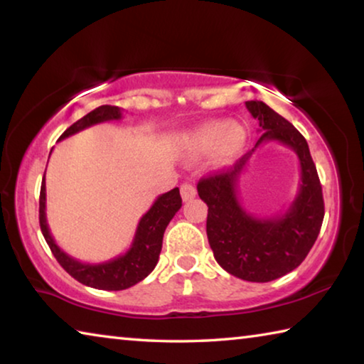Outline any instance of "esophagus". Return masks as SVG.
<instances>
[{
	"label": "esophagus",
	"mask_w": 364,
	"mask_h": 364,
	"mask_svg": "<svg viewBox=\"0 0 364 364\" xmlns=\"http://www.w3.org/2000/svg\"><path fill=\"white\" fill-rule=\"evenodd\" d=\"M180 191H181V197H183L184 202L194 199V197L197 196V189H196L194 184H191V183H183Z\"/></svg>",
	"instance_id": "1"
}]
</instances>
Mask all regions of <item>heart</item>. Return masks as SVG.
<instances>
[{
	"label": "heart",
	"instance_id": "obj_1",
	"mask_svg": "<svg viewBox=\"0 0 364 364\" xmlns=\"http://www.w3.org/2000/svg\"><path fill=\"white\" fill-rule=\"evenodd\" d=\"M245 143L247 130L242 123L212 119L184 133L181 147L188 160L210 156V164L215 168H226L239 157Z\"/></svg>",
	"mask_w": 364,
	"mask_h": 364
}]
</instances>
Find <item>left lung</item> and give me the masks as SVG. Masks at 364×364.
Returning a JSON list of instances; mask_svg holds the SVG:
<instances>
[{
    "label": "left lung",
    "mask_w": 364,
    "mask_h": 364,
    "mask_svg": "<svg viewBox=\"0 0 364 364\" xmlns=\"http://www.w3.org/2000/svg\"><path fill=\"white\" fill-rule=\"evenodd\" d=\"M245 107L258 120L260 139L223 173L200 180L197 193L208 207L207 237L220 267L239 279L268 282L291 273L305 260L321 230L324 200L306 139L297 128L262 101H247ZM269 140L296 152L301 181L298 196L284 213L258 219L238 200V181L251 154Z\"/></svg>",
    "instance_id": "8db88e82"
}]
</instances>
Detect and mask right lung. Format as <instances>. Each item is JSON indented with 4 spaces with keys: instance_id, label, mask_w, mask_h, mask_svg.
Returning a JSON list of instances; mask_svg holds the SVG:
<instances>
[{
    "instance_id": "1",
    "label": "right lung",
    "mask_w": 364,
    "mask_h": 364,
    "mask_svg": "<svg viewBox=\"0 0 364 364\" xmlns=\"http://www.w3.org/2000/svg\"><path fill=\"white\" fill-rule=\"evenodd\" d=\"M122 109L115 106H101L91 110L90 114L82 117L78 122L60 134L59 141L72 136L86 128L97 125V123L120 120ZM181 208L180 189L175 188L168 193L160 194L154 200L152 207L141 217L136 232H134L133 242L125 254L117 255L107 262L101 263H85L59 247L51 236L48 221H46V183L43 176L41 191H40V226L45 236V241L51 249L53 255L56 257L60 267H63L72 278L85 286L101 289V291H123L151 274L159 262L160 250H162V241L165 228L168 226L170 220Z\"/></svg>"
}]
</instances>
